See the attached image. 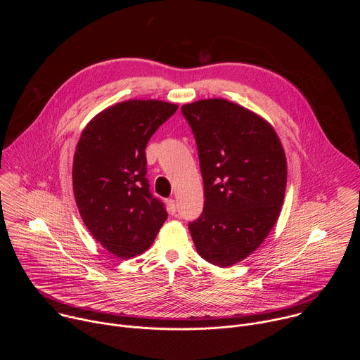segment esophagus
<instances>
[{
  "label": "esophagus",
  "instance_id": "1",
  "mask_svg": "<svg viewBox=\"0 0 360 360\" xmlns=\"http://www.w3.org/2000/svg\"><path fill=\"white\" fill-rule=\"evenodd\" d=\"M167 208H168L169 214H172V215L176 212V202H175V199H168L167 200Z\"/></svg>",
  "mask_w": 360,
  "mask_h": 360
}]
</instances>
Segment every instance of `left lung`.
<instances>
[{"label": "left lung", "instance_id": "obj_1", "mask_svg": "<svg viewBox=\"0 0 360 360\" xmlns=\"http://www.w3.org/2000/svg\"><path fill=\"white\" fill-rule=\"evenodd\" d=\"M181 111L196 139L205 189L191 236L205 261L228 268L258 249L281 215L285 150L264 117L232 101L199 99Z\"/></svg>", "mask_w": 360, "mask_h": 360}]
</instances>
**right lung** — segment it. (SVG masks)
I'll list each match as a JSON object with an SVG mask.
<instances>
[{
  "label": "right lung",
  "instance_id": "obj_1",
  "mask_svg": "<svg viewBox=\"0 0 360 360\" xmlns=\"http://www.w3.org/2000/svg\"><path fill=\"white\" fill-rule=\"evenodd\" d=\"M178 110L160 99H128L82 129L72 162L79 215L94 239L121 259L145 252L167 221L145 178L149 138Z\"/></svg>",
  "mask_w": 360,
  "mask_h": 360
}]
</instances>
